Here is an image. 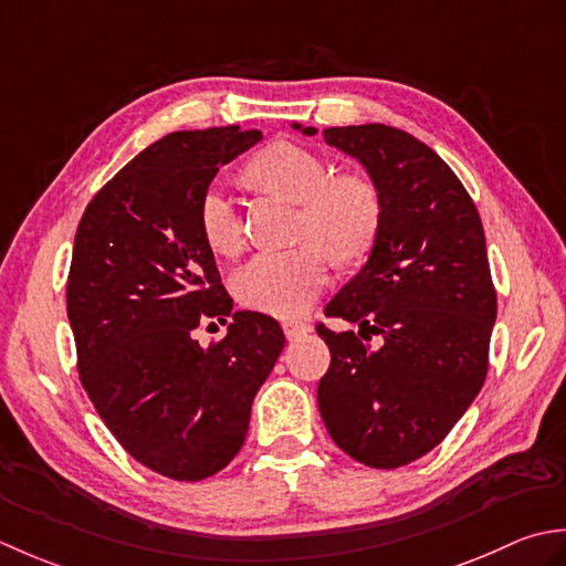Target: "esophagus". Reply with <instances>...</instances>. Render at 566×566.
Returning a JSON list of instances; mask_svg holds the SVG:
<instances>
[{
    "label": "esophagus",
    "mask_w": 566,
    "mask_h": 566,
    "mask_svg": "<svg viewBox=\"0 0 566 566\" xmlns=\"http://www.w3.org/2000/svg\"><path fill=\"white\" fill-rule=\"evenodd\" d=\"M283 332H285L287 339H297V337H303V334L310 332V325H307V322H303V319H285L283 322Z\"/></svg>",
    "instance_id": "obj_1"
}]
</instances>
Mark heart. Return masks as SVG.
Listing matches in <instances>:
<instances>
[{"instance_id": "b5f03b06", "label": "heart", "mask_w": 566, "mask_h": 566, "mask_svg": "<svg viewBox=\"0 0 566 566\" xmlns=\"http://www.w3.org/2000/svg\"><path fill=\"white\" fill-rule=\"evenodd\" d=\"M247 176L261 190L300 202L295 239L307 241L291 251H263L241 266L232 287L249 310L275 317H297L313 307L329 283V260L354 263L374 249L384 202L371 180L356 172L332 176L317 151L293 142L271 144L249 160ZM200 237L217 256H234L244 224L227 188L207 186L198 202Z\"/></svg>"}]
</instances>
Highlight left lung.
Masks as SVG:
<instances>
[{
	"mask_svg": "<svg viewBox=\"0 0 566 566\" xmlns=\"http://www.w3.org/2000/svg\"><path fill=\"white\" fill-rule=\"evenodd\" d=\"M322 136L366 166L384 222L366 266L325 307L359 334L317 325L332 354L317 406L342 452L398 469L432 452L486 380L495 322L486 237L454 170L408 132L361 124ZM371 336L378 348L365 344Z\"/></svg>",
	"mask_w": 566,
	"mask_h": 566,
	"instance_id": "left-lung-1",
	"label": "left lung"
}]
</instances>
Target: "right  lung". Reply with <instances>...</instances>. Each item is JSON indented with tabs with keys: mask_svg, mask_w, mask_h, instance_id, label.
<instances>
[{
	"mask_svg": "<svg viewBox=\"0 0 566 566\" xmlns=\"http://www.w3.org/2000/svg\"><path fill=\"white\" fill-rule=\"evenodd\" d=\"M261 136L172 132L105 182L77 224L67 319L80 384L126 454L172 481L210 479L237 457L285 344L273 317L232 313L198 227L219 166ZM227 316L226 337L200 348L193 329Z\"/></svg>",
	"mask_w": 566,
	"mask_h": 566,
	"instance_id": "right-lung-1",
	"label": "right lung"
}]
</instances>
